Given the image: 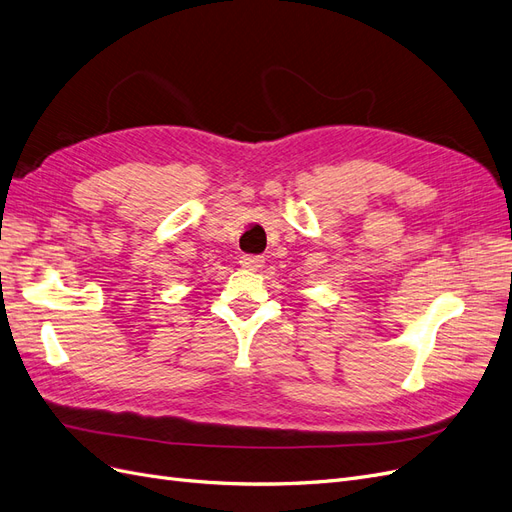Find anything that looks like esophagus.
Masks as SVG:
<instances>
[{"mask_svg": "<svg viewBox=\"0 0 512 512\" xmlns=\"http://www.w3.org/2000/svg\"><path fill=\"white\" fill-rule=\"evenodd\" d=\"M263 263H266V259H263L261 255H242L240 257V266L246 270H261Z\"/></svg>", "mask_w": 512, "mask_h": 512, "instance_id": "34e87169", "label": "esophagus"}]
</instances>
